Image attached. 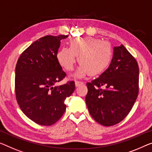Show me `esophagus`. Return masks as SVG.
Here are the masks:
<instances>
[{"label": "esophagus", "instance_id": "1", "mask_svg": "<svg viewBox=\"0 0 152 152\" xmlns=\"http://www.w3.org/2000/svg\"><path fill=\"white\" fill-rule=\"evenodd\" d=\"M75 84H76V87H78V86H80V85H83L84 83L83 82V81L76 80V81H75Z\"/></svg>", "mask_w": 152, "mask_h": 152}]
</instances>
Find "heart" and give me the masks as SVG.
Returning <instances> with one entry per match:
<instances>
[{
    "label": "heart",
    "instance_id": "b5f03b06",
    "mask_svg": "<svg viewBox=\"0 0 152 152\" xmlns=\"http://www.w3.org/2000/svg\"><path fill=\"white\" fill-rule=\"evenodd\" d=\"M76 56L80 65L75 76L83 77L89 73L96 76L110 65L113 50L107 42L94 37H78L69 41V48H63L56 54L59 65L67 72L74 69Z\"/></svg>",
    "mask_w": 152,
    "mask_h": 152
}]
</instances>
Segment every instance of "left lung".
I'll return each mask as SVG.
<instances>
[{
	"mask_svg": "<svg viewBox=\"0 0 152 152\" xmlns=\"http://www.w3.org/2000/svg\"><path fill=\"white\" fill-rule=\"evenodd\" d=\"M139 65L123 45L115 47L112 61L99 77L87 83L85 100L98 123L111 126L128 115L139 94Z\"/></svg>",
	"mask_w": 152,
	"mask_h": 152,
	"instance_id": "obj_1",
	"label": "left lung"
}]
</instances>
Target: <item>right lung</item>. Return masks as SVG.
I'll return each mask as SVG.
<instances>
[{
	"label": "right lung",
	"instance_id": "1",
	"mask_svg": "<svg viewBox=\"0 0 152 152\" xmlns=\"http://www.w3.org/2000/svg\"><path fill=\"white\" fill-rule=\"evenodd\" d=\"M68 36L46 35L33 42L22 52L15 66V98L20 109L35 123L51 126L66 109L64 102L75 89L69 80L61 86L56 83L67 76L56 54L61 40Z\"/></svg>",
	"mask_w": 152,
	"mask_h": 152
}]
</instances>
